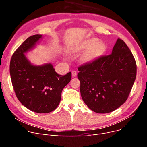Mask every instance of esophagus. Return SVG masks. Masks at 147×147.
<instances>
[{
  "label": "esophagus",
  "instance_id": "1",
  "mask_svg": "<svg viewBox=\"0 0 147 147\" xmlns=\"http://www.w3.org/2000/svg\"><path fill=\"white\" fill-rule=\"evenodd\" d=\"M72 75L73 77H76L77 76V72H76V71L73 70L72 72Z\"/></svg>",
  "mask_w": 147,
  "mask_h": 147
}]
</instances>
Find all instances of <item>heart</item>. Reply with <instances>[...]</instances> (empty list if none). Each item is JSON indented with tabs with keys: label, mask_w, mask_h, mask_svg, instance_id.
I'll use <instances>...</instances> for the list:
<instances>
[{
	"label": "heart",
	"mask_w": 147,
	"mask_h": 147,
	"mask_svg": "<svg viewBox=\"0 0 147 147\" xmlns=\"http://www.w3.org/2000/svg\"><path fill=\"white\" fill-rule=\"evenodd\" d=\"M84 50L81 57V61L83 63H89L100 56L105 50V46L99 42L97 38H91L78 43L72 47L70 51L71 53H81Z\"/></svg>",
	"instance_id": "heart-1"
}]
</instances>
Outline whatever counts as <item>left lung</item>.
I'll return each mask as SVG.
<instances>
[{"instance_id":"8db88e82","label":"left lung","mask_w":147,"mask_h":147,"mask_svg":"<svg viewBox=\"0 0 147 147\" xmlns=\"http://www.w3.org/2000/svg\"><path fill=\"white\" fill-rule=\"evenodd\" d=\"M80 92L93 112H113L127 100L136 77L137 66L131 50L118 38L112 54L102 56L78 68Z\"/></svg>"}]
</instances>
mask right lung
<instances>
[{"mask_svg":"<svg viewBox=\"0 0 147 147\" xmlns=\"http://www.w3.org/2000/svg\"><path fill=\"white\" fill-rule=\"evenodd\" d=\"M42 38V35L28 38L13 53L10 73L17 98L26 108L38 113L51 112L59 104L61 92L72 74H57L51 63L36 65L25 55Z\"/></svg>","mask_w":147,"mask_h":147,"instance_id":"1","label":"right lung"}]
</instances>
